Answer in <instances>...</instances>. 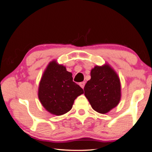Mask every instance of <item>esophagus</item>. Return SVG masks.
Here are the masks:
<instances>
[{"mask_svg":"<svg viewBox=\"0 0 152 152\" xmlns=\"http://www.w3.org/2000/svg\"><path fill=\"white\" fill-rule=\"evenodd\" d=\"M85 85V82H81V83H79L80 87H81L83 88H84Z\"/></svg>","mask_w":152,"mask_h":152,"instance_id":"esophagus-1","label":"esophagus"}]
</instances>
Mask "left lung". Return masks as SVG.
Listing matches in <instances>:
<instances>
[{
  "instance_id": "1",
  "label": "left lung",
  "mask_w": 152,
  "mask_h": 152,
  "mask_svg": "<svg viewBox=\"0 0 152 152\" xmlns=\"http://www.w3.org/2000/svg\"><path fill=\"white\" fill-rule=\"evenodd\" d=\"M91 77L84 87L85 95L94 110L101 114L107 113L121 101L119 77L107 64L94 67L91 71Z\"/></svg>"
}]
</instances>
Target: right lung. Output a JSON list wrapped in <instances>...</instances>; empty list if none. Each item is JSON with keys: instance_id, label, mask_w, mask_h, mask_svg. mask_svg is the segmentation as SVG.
Returning <instances> with one entry per match:
<instances>
[{"instance_id": "right-lung-1", "label": "right lung", "mask_w": 152, "mask_h": 152, "mask_svg": "<svg viewBox=\"0 0 152 152\" xmlns=\"http://www.w3.org/2000/svg\"><path fill=\"white\" fill-rule=\"evenodd\" d=\"M83 93V88L73 81L72 73L53 60L43 73L38 98L45 110L60 116L69 111L75 99Z\"/></svg>"}]
</instances>
